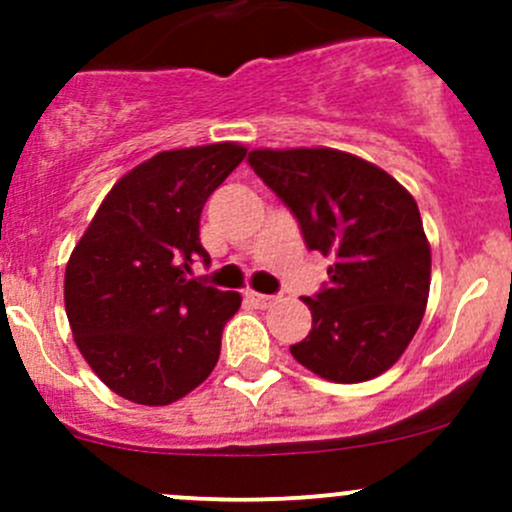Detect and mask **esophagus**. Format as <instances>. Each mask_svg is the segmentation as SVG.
Returning <instances> with one entry per match:
<instances>
[{
    "mask_svg": "<svg viewBox=\"0 0 512 512\" xmlns=\"http://www.w3.org/2000/svg\"><path fill=\"white\" fill-rule=\"evenodd\" d=\"M245 297H247V302H252V304H255L257 309H267V307H270V304L275 302V299H277V297H272V294H260V292H252V289H250V292H245Z\"/></svg>",
    "mask_w": 512,
    "mask_h": 512,
    "instance_id": "1",
    "label": "esophagus"
}]
</instances>
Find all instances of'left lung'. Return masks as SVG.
Segmentation results:
<instances>
[{
  "label": "left lung",
  "instance_id": "obj_1",
  "mask_svg": "<svg viewBox=\"0 0 512 512\" xmlns=\"http://www.w3.org/2000/svg\"><path fill=\"white\" fill-rule=\"evenodd\" d=\"M250 165L289 205L309 250L334 260L329 287L304 297L312 332L289 352L334 384L384 374L414 339L431 287L414 195L337 148H255Z\"/></svg>",
  "mask_w": 512,
  "mask_h": 512
}]
</instances>
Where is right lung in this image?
I'll return each instance as SVG.
<instances>
[{"mask_svg":"<svg viewBox=\"0 0 512 512\" xmlns=\"http://www.w3.org/2000/svg\"><path fill=\"white\" fill-rule=\"evenodd\" d=\"M240 143L160 151L128 170L98 205L64 275L71 334L91 371L121 399L168 406L220 359L237 292L193 280L200 213L242 163Z\"/></svg>","mask_w":512,"mask_h":512,"instance_id":"1","label":"right lung"}]
</instances>
